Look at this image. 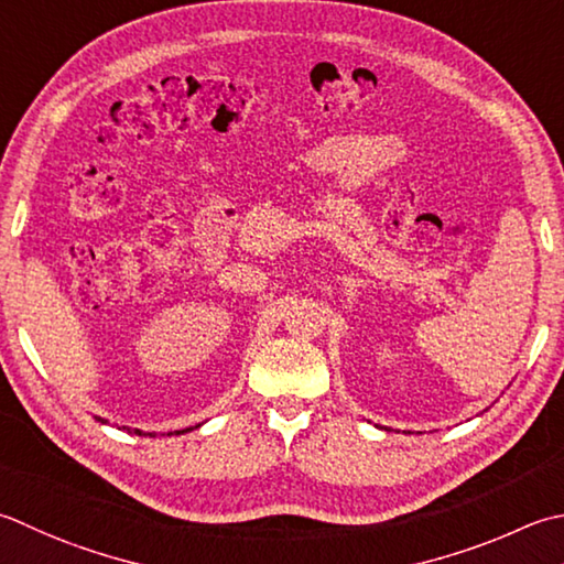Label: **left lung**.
Masks as SVG:
<instances>
[{
  "label": "left lung",
  "mask_w": 564,
  "mask_h": 564,
  "mask_svg": "<svg viewBox=\"0 0 564 564\" xmlns=\"http://www.w3.org/2000/svg\"><path fill=\"white\" fill-rule=\"evenodd\" d=\"M381 430H386V433H389V430H391V427H381ZM403 433H405V430H403ZM405 435H411V433H405Z\"/></svg>",
  "instance_id": "8db88e82"
}]
</instances>
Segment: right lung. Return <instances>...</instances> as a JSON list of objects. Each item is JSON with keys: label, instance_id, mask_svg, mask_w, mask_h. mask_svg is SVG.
<instances>
[{"label": "right lung", "instance_id": "1", "mask_svg": "<svg viewBox=\"0 0 564 564\" xmlns=\"http://www.w3.org/2000/svg\"><path fill=\"white\" fill-rule=\"evenodd\" d=\"M95 421H97V423H102V425H107L105 417H97V415H95ZM127 430H129V433H139V435H141V430H131V427H127ZM187 430H191V427H187ZM181 433H183V430H181ZM151 435H153V433H151ZM169 435H171V433H169Z\"/></svg>", "mask_w": 564, "mask_h": 564}]
</instances>
